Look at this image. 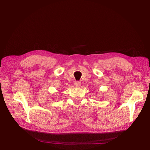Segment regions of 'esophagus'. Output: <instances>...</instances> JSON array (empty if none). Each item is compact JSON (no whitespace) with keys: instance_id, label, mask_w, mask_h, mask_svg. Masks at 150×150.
Segmentation results:
<instances>
[{"instance_id":"esophagus-1","label":"esophagus","mask_w":150,"mask_h":150,"mask_svg":"<svg viewBox=\"0 0 150 150\" xmlns=\"http://www.w3.org/2000/svg\"><path fill=\"white\" fill-rule=\"evenodd\" d=\"M74 84H75V86L79 87L81 86V82L80 81H75Z\"/></svg>"}]
</instances>
